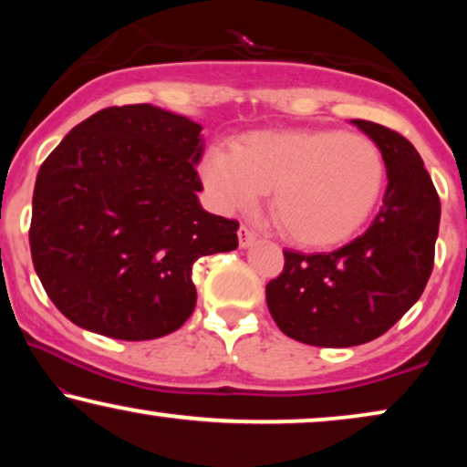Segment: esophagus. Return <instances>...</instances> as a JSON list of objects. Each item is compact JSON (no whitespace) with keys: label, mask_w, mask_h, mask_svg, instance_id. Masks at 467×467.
Here are the masks:
<instances>
[{"label":"esophagus","mask_w":467,"mask_h":467,"mask_svg":"<svg viewBox=\"0 0 467 467\" xmlns=\"http://www.w3.org/2000/svg\"><path fill=\"white\" fill-rule=\"evenodd\" d=\"M238 242H240V246H242V248L251 246L253 242H254V234H253V229H248L246 225H242V227L238 229Z\"/></svg>","instance_id":"1"}]
</instances>
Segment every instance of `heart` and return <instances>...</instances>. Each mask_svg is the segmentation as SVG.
Wrapping results in <instances>:
<instances>
[{
	"label": "heart",
	"mask_w": 467,
	"mask_h": 467,
	"mask_svg": "<svg viewBox=\"0 0 467 467\" xmlns=\"http://www.w3.org/2000/svg\"><path fill=\"white\" fill-rule=\"evenodd\" d=\"M203 187L223 213L251 208L272 191V216L299 246L340 244L374 213L385 184V159L372 140L340 130L259 131L210 149Z\"/></svg>",
	"instance_id": "heart-1"
}]
</instances>
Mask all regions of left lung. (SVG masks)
Instances as JSON below:
<instances>
[{"label":"left lung","instance_id":"left-lung-1","mask_svg":"<svg viewBox=\"0 0 467 467\" xmlns=\"http://www.w3.org/2000/svg\"><path fill=\"white\" fill-rule=\"evenodd\" d=\"M387 168V191L372 225L331 253L285 251L265 286L285 336L310 347H357L393 327L423 293L433 270L440 197L417 149L398 131L355 119Z\"/></svg>","mask_w":467,"mask_h":467}]
</instances>
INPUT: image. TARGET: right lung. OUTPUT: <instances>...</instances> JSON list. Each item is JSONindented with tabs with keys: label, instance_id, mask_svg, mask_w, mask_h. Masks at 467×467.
<instances>
[{
	"label": "right lung",
	"instance_id": "1",
	"mask_svg": "<svg viewBox=\"0 0 467 467\" xmlns=\"http://www.w3.org/2000/svg\"><path fill=\"white\" fill-rule=\"evenodd\" d=\"M202 125L150 104L76 125L42 163L29 246L37 278L74 325L155 340L193 315L203 254L238 248V221L206 213Z\"/></svg>",
	"mask_w": 467,
	"mask_h": 467
}]
</instances>
